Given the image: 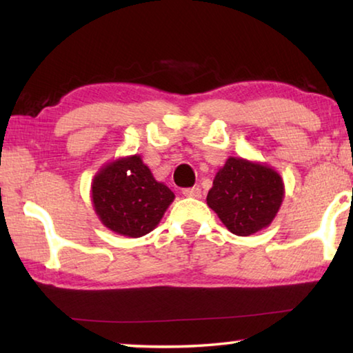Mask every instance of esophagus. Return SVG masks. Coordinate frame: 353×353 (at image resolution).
<instances>
[{
	"mask_svg": "<svg viewBox=\"0 0 353 353\" xmlns=\"http://www.w3.org/2000/svg\"><path fill=\"white\" fill-rule=\"evenodd\" d=\"M182 193L183 196H187V198H201L202 191L199 187H191V188H185Z\"/></svg>",
	"mask_w": 353,
	"mask_h": 353,
	"instance_id": "esophagus-1",
	"label": "esophagus"
}]
</instances>
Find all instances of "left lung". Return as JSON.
Masks as SVG:
<instances>
[{"mask_svg": "<svg viewBox=\"0 0 353 353\" xmlns=\"http://www.w3.org/2000/svg\"><path fill=\"white\" fill-rule=\"evenodd\" d=\"M285 196L283 181L268 165L229 157L213 179L207 204L232 234L249 236L272 223Z\"/></svg>", "mask_w": 353, "mask_h": 353, "instance_id": "obj_1", "label": "left lung"}]
</instances>
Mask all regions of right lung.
Here are the masks:
<instances>
[{
    "label": "right lung",
    "instance_id": "obj_1",
    "mask_svg": "<svg viewBox=\"0 0 353 353\" xmlns=\"http://www.w3.org/2000/svg\"><path fill=\"white\" fill-rule=\"evenodd\" d=\"M174 201V193L157 182L140 155L113 160L92 183V204L107 229L139 238L154 230Z\"/></svg>",
    "mask_w": 353,
    "mask_h": 353
}]
</instances>
